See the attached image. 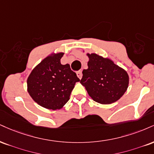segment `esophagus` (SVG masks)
Listing matches in <instances>:
<instances>
[{"instance_id":"1","label":"esophagus","mask_w":154,"mask_h":154,"mask_svg":"<svg viewBox=\"0 0 154 154\" xmlns=\"http://www.w3.org/2000/svg\"><path fill=\"white\" fill-rule=\"evenodd\" d=\"M77 77H79V79H82V72L81 71H79V72H77Z\"/></svg>"}]
</instances>
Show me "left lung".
<instances>
[{
	"label": "left lung",
	"instance_id": "8db88e82",
	"mask_svg": "<svg viewBox=\"0 0 154 154\" xmlns=\"http://www.w3.org/2000/svg\"><path fill=\"white\" fill-rule=\"evenodd\" d=\"M88 68L82 71L80 83L94 101L103 105L113 103L126 92L129 84L127 72L108 58L87 54Z\"/></svg>",
	"mask_w": 154,
	"mask_h": 154
}]
</instances>
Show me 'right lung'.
Instances as JSON below:
<instances>
[{"mask_svg":"<svg viewBox=\"0 0 154 154\" xmlns=\"http://www.w3.org/2000/svg\"><path fill=\"white\" fill-rule=\"evenodd\" d=\"M63 55L62 52L49 55L35 66L27 79V90L32 99L49 110L62 108L79 81L69 64H61Z\"/></svg>","mask_w":154,"mask_h":154,"instance_id":"obj_1","label":"right lung"}]
</instances>
